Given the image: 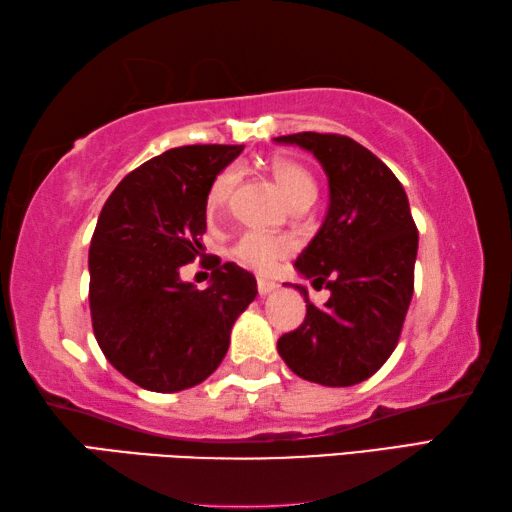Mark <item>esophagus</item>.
I'll return each mask as SVG.
<instances>
[{"label": "esophagus", "instance_id": "obj_1", "mask_svg": "<svg viewBox=\"0 0 512 512\" xmlns=\"http://www.w3.org/2000/svg\"><path fill=\"white\" fill-rule=\"evenodd\" d=\"M277 284L273 280H268V277H257V291L259 296H268V293L275 291Z\"/></svg>", "mask_w": 512, "mask_h": 512}]
</instances>
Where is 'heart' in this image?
I'll return each mask as SVG.
<instances>
[{
    "label": "heart",
    "instance_id": "b5f03b06",
    "mask_svg": "<svg viewBox=\"0 0 512 512\" xmlns=\"http://www.w3.org/2000/svg\"><path fill=\"white\" fill-rule=\"evenodd\" d=\"M271 171H273V178L277 180V185L282 187V192L287 194V198L293 205L314 203V198L318 194L316 180L305 167H302V164L287 158H277L271 162ZM235 185H237V169H223L219 176L212 180L210 189H207V198H205L207 212L214 214L223 210V205L228 203ZM291 250H293L291 237H271V235H262V232H246V235H241L235 241L230 255L235 262L250 268V271L268 273L277 264V259L289 255Z\"/></svg>",
    "mask_w": 512,
    "mask_h": 512
}]
</instances>
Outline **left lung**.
Returning a JSON list of instances; mask_svg holds the SVG:
<instances>
[{
    "label": "left lung",
    "mask_w": 512,
    "mask_h": 512,
    "mask_svg": "<svg viewBox=\"0 0 512 512\" xmlns=\"http://www.w3.org/2000/svg\"><path fill=\"white\" fill-rule=\"evenodd\" d=\"M275 142L314 153L327 173L329 210L296 268L332 293L316 307L296 284L307 316L280 336L277 352L314 384H359L393 354L413 298L418 228L409 198L395 173L350 137L296 133Z\"/></svg>",
    "instance_id": "obj_1"
}]
</instances>
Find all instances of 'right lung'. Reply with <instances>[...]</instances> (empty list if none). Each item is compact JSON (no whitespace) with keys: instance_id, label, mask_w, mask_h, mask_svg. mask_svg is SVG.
Returning <instances> with one entry per match:
<instances>
[{"instance_id":"right-lung-1","label":"right lung","mask_w":512,"mask_h":512,"mask_svg":"<svg viewBox=\"0 0 512 512\" xmlns=\"http://www.w3.org/2000/svg\"><path fill=\"white\" fill-rule=\"evenodd\" d=\"M244 146H178L128 173L103 205L90 244L92 329L133 384L178 393L219 368L230 329L257 296L253 273L212 259L210 287L180 280L201 255L212 180Z\"/></svg>"}]
</instances>
